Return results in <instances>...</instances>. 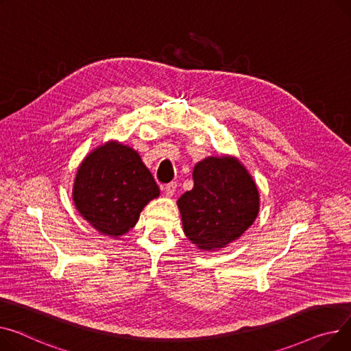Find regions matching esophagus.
I'll return each mask as SVG.
<instances>
[{
    "label": "esophagus",
    "instance_id": "1",
    "mask_svg": "<svg viewBox=\"0 0 351 351\" xmlns=\"http://www.w3.org/2000/svg\"><path fill=\"white\" fill-rule=\"evenodd\" d=\"M176 188H178V183L176 182H171L168 184H165V188H163V193H165L168 197H172L176 192Z\"/></svg>",
    "mask_w": 351,
    "mask_h": 351
}]
</instances>
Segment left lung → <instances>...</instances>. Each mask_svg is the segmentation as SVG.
I'll list each match as a JSON object with an SVG mask.
<instances>
[{
    "mask_svg": "<svg viewBox=\"0 0 351 351\" xmlns=\"http://www.w3.org/2000/svg\"><path fill=\"white\" fill-rule=\"evenodd\" d=\"M193 182L176 202L186 237L207 252L239 240L260 212V192L245 167L236 156H207L195 165Z\"/></svg>",
    "mask_w": 351,
    "mask_h": 351,
    "instance_id": "1",
    "label": "left lung"
}]
</instances>
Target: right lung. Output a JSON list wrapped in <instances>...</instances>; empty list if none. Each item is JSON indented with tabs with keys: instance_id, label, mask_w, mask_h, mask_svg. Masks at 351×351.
<instances>
[{
	"instance_id": "1",
	"label": "right lung",
	"mask_w": 351,
	"mask_h": 351,
	"mask_svg": "<svg viewBox=\"0 0 351 351\" xmlns=\"http://www.w3.org/2000/svg\"><path fill=\"white\" fill-rule=\"evenodd\" d=\"M158 196V184L141 156L119 141H108L86 155L72 192L80 216L112 239L127 234Z\"/></svg>"
}]
</instances>
